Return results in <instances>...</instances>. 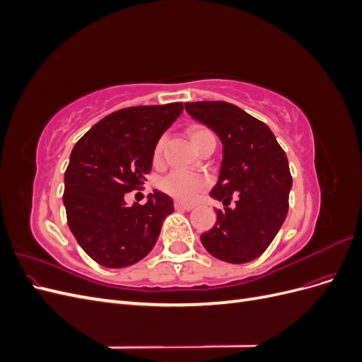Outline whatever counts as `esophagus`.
Wrapping results in <instances>:
<instances>
[{
    "label": "esophagus",
    "mask_w": 362,
    "mask_h": 362,
    "mask_svg": "<svg viewBox=\"0 0 362 362\" xmlns=\"http://www.w3.org/2000/svg\"><path fill=\"white\" fill-rule=\"evenodd\" d=\"M194 205L193 204H187V202H181V201H175V208H177V210H192Z\"/></svg>",
    "instance_id": "1"
}]
</instances>
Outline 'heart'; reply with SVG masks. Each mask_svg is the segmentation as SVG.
Listing matches in <instances>:
<instances>
[{
    "mask_svg": "<svg viewBox=\"0 0 362 362\" xmlns=\"http://www.w3.org/2000/svg\"><path fill=\"white\" fill-rule=\"evenodd\" d=\"M189 136L193 141V145L196 146V149H199L206 140L216 139L210 128H206L199 124H194L189 128ZM163 148H164V137L158 139V141L154 146V152H152L154 163L161 161ZM206 184H208V180L205 177H202V175L175 170V172H170L169 175H166V177L160 181V189L164 193H168L177 199L193 201L196 198V194H198Z\"/></svg>",
    "mask_w": 362,
    "mask_h": 362,
    "instance_id": "1",
    "label": "heart"
}]
</instances>
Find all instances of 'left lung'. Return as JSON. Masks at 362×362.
<instances>
[{"label": "left lung", "instance_id": "8db88e82", "mask_svg": "<svg viewBox=\"0 0 362 362\" xmlns=\"http://www.w3.org/2000/svg\"><path fill=\"white\" fill-rule=\"evenodd\" d=\"M187 113L222 140L223 160L211 196L222 201L217 222L201 235L218 259L243 264L264 252L288 213L293 178L286 152L270 128L225 101L185 104ZM233 197L235 205L228 208Z\"/></svg>", "mask_w": 362, "mask_h": 362}]
</instances>
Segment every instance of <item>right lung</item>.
<instances>
[{
    "label": "right lung",
    "mask_w": 362,
    "mask_h": 362,
    "mask_svg": "<svg viewBox=\"0 0 362 362\" xmlns=\"http://www.w3.org/2000/svg\"><path fill=\"white\" fill-rule=\"evenodd\" d=\"M182 108V103L122 108L75 144L63 204L71 233L98 264L128 267L154 247L163 221L173 211L172 199L156 190L145 205L127 206L124 196L145 184L154 146Z\"/></svg>",
    "instance_id": "1"
}]
</instances>
